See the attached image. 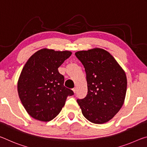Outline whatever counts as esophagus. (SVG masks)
I'll list each match as a JSON object with an SVG mask.
<instances>
[{
  "label": "esophagus",
  "instance_id": "obj_1",
  "mask_svg": "<svg viewBox=\"0 0 147 147\" xmlns=\"http://www.w3.org/2000/svg\"><path fill=\"white\" fill-rule=\"evenodd\" d=\"M72 90H73L74 93H76V88H74V89H72Z\"/></svg>",
  "mask_w": 147,
  "mask_h": 147
}]
</instances>
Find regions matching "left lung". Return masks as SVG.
I'll use <instances>...</instances> for the list:
<instances>
[{
  "mask_svg": "<svg viewBox=\"0 0 147 147\" xmlns=\"http://www.w3.org/2000/svg\"><path fill=\"white\" fill-rule=\"evenodd\" d=\"M86 72L88 93L78 100L81 112L94 124L109 121L121 109L127 89L126 73L109 52L101 48L76 52Z\"/></svg>",
  "mask_w": 147,
  "mask_h": 147,
  "instance_id": "left-lung-1",
  "label": "left lung"
}]
</instances>
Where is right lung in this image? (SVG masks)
<instances>
[{
    "instance_id": "obj_1",
    "label": "right lung",
    "mask_w": 147,
    "mask_h": 147,
    "mask_svg": "<svg viewBox=\"0 0 147 147\" xmlns=\"http://www.w3.org/2000/svg\"><path fill=\"white\" fill-rule=\"evenodd\" d=\"M69 51L42 49L24 66L18 82L19 97L28 114L40 121L56 117L73 91L64 86V76L58 68L71 56Z\"/></svg>"
}]
</instances>
